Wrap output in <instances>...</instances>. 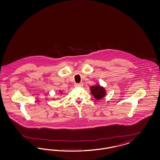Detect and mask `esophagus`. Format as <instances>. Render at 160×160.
Instances as JSON below:
<instances>
[{
	"label": "esophagus",
	"mask_w": 160,
	"mask_h": 160,
	"mask_svg": "<svg viewBox=\"0 0 160 160\" xmlns=\"http://www.w3.org/2000/svg\"><path fill=\"white\" fill-rule=\"evenodd\" d=\"M83 86V84L82 83H77L75 84V86L76 87H82Z\"/></svg>",
	"instance_id": "obj_1"
}]
</instances>
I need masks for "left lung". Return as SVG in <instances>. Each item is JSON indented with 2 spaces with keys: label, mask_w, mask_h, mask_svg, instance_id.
Returning <instances> with one entry per match:
<instances>
[{
  "label": "left lung",
  "mask_w": 160,
  "mask_h": 160,
  "mask_svg": "<svg viewBox=\"0 0 160 160\" xmlns=\"http://www.w3.org/2000/svg\"><path fill=\"white\" fill-rule=\"evenodd\" d=\"M91 93L97 100H100L106 95V90L100 84H97L90 87Z\"/></svg>",
  "instance_id": "8db88e82"
}]
</instances>
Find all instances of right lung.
Returning <instances> with one entry per match:
<instances>
[{
    "label": "right lung",
    "mask_w": 160,
    "mask_h": 160,
    "mask_svg": "<svg viewBox=\"0 0 160 160\" xmlns=\"http://www.w3.org/2000/svg\"><path fill=\"white\" fill-rule=\"evenodd\" d=\"M59 92H61V93H62V92L61 91H59Z\"/></svg>",
    "instance_id": "1"
}]
</instances>
